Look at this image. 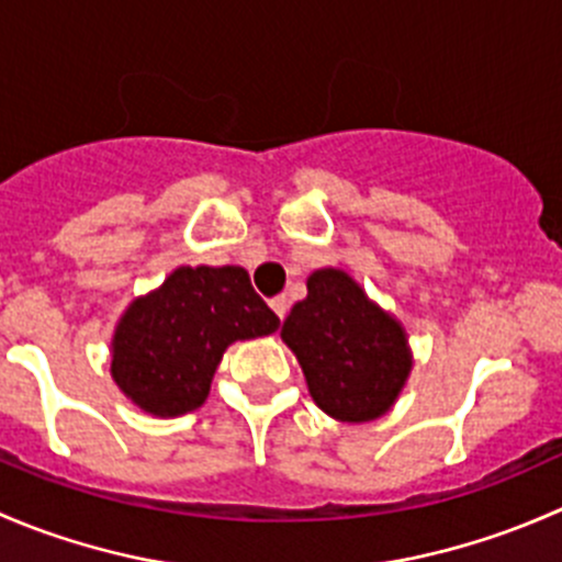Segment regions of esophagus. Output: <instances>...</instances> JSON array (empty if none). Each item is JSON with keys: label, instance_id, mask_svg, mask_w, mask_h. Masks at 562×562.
Segmentation results:
<instances>
[{"label": "esophagus", "instance_id": "esophagus-1", "mask_svg": "<svg viewBox=\"0 0 562 562\" xmlns=\"http://www.w3.org/2000/svg\"><path fill=\"white\" fill-rule=\"evenodd\" d=\"M271 310H274V313H277V317H280V321H282V317H285V313H288V304H291V302H288V296H285V293H282V296H274V299H271Z\"/></svg>", "mask_w": 562, "mask_h": 562}]
</instances>
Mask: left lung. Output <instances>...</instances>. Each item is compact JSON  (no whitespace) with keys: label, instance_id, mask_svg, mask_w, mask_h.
Segmentation results:
<instances>
[{"label":"left lung","instance_id":"1","mask_svg":"<svg viewBox=\"0 0 562 562\" xmlns=\"http://www.w3.org/2000/svg\"><path fill=\"white\" fill-rule=\"evenodd\" d=\"M326 416L364 424L386 416L413 370L407 331L342 269H315L307 299L280 331Z\"/></svg>","mask_w":562,"mask_h":562}]
</instances>
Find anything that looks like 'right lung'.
Returning <instances> with one entry per match:
<instances>
[{
  "mask_svg": "<svg viewBox=\"0 0 562 562\" xmlns=\"http://www.w3.org/2000/svg\"><path fill=\"white\" fill-rule=\"evenodd\" d=\"M277 328L241 266H179L119 317L111 378L149 416H184L206 402L228 345Z\"/></svg>",
  "mask_w": 562,
  "mask_h": 562,
  "instance_id": "obj_1",
  "label": "right lung"
}]
</instances>
